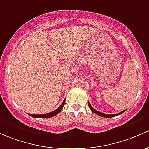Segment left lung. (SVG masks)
Returning a JSON list of instances; mask_svg holds the SVG:
<instances>
[{
    "mask_svg": "<svg viewBox=\"0 0 149 149\" xmlns=\"http://www.w3.org/2000/svg\"><path fill=\"white\" fill-rule=\"evenodd\" d=\"M88 106H89V108H90L92 112L94 113H95V114H97V115L100 116L105 117V118H111V117L116 116L120 115V114H122L123 112L126 111H121V112L118 113H117V114H106V113H101V112L98 111H96V110H95V109H93V108L91 106V105L90 103H89V102H88Z\"/></svg>",
    "mask_w": 149,
    "mask_h": 149,
    "instance_id": "1",
    "label": "left lung"
}]
</instances>
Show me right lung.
<instances>
[{"label":"right lung","instance_id":"obj_1","mask_svg":"<svg viewBox=\"0 0 149 149\" xmlns=\"http://www.w3.org/2000/svg\"><path fill=\"white\" fill-rule=\"evenodd\" d=\"M65 98L63 100V101L61 105V106H59L57 109H56V110L54 111H52L51 113H46V114H39V115H35V114H29V115L31 116L34 117V118H51V117L57 115L58 113H59L61 111L63 108L64 104H65Z\"/></svg>","mask_w":149,"mask_h":149}]
</instances>
